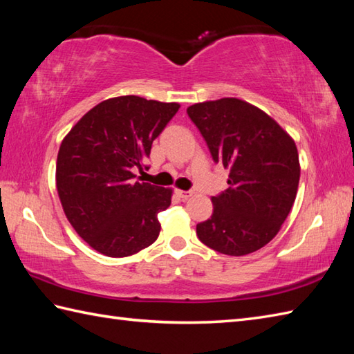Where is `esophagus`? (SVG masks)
Masks as SVG:
<instances>
[{"instance_id":"1","label":"esophagus","mask_w":354,"mask_h":354,"mask_svg":"<svg viewBox=\"0 0 354 354\" xmlns=\"http://www.w3.org/2000/svg\"><path fill=\"white\" fill-rule=\"evenodd\" d=\"M175 193L178 194L179 198H183V199H189V198L192 196V194H193V192H189V190L185 192V190H179V189H176V190H175Z\"/></svg>"}]
</instances>
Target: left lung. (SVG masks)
<instances>
[{
    "label": "left lung",
    "mask_w": 354,
    "mask_h": 354,
    "mask_svg": "<svg viewBox=\"0 0 354 354\" xmlns=\"http://www.w3.org/2000/svg\"><path fill=\"white\" fill-rule=\"evenodd\" d=\"M187 114L214 162L230 170V187L213 196V214L196 225L204 245L246 255L268 245L295 202L299 160L295 141L272 117L236 97L194 103Z\"/></svg>",
    "instance_id": "obj_1"
}]
</instances>
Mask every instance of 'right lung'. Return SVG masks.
Here are the masks:
<instances>
[{
  "label": "right lung",
  "mask_w": 354,
  "mask_h": 354,
  "mask_svg": "<svg viewBox=\"0 0 354 354\" xmlns=\"http://www.w3.org/2000/svg\"><path fill=\"white\" fill-rule=\"evenodd\" d=\"M179 103L122 95L89 109L65 135L56 162L64 213L85 242L108 257H127L160 236L158 213L171 189L135 181L153 140ZM147 169V167H146Z\"/></svg>",
  "instance_id": "1"
}]
</instances>
